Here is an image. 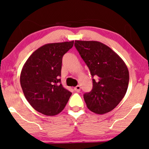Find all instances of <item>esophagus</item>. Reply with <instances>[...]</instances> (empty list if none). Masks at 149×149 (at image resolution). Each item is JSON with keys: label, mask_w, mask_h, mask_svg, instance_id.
<instances>
[{"label": "esophagus", "mask_w": 149, "mask_h": 149, "mask_svg": "<svg viewBox=\"0 0 149 149\" xmlns=\"http://www.w3.org/2000/svg\"><path fill=\"white\" fill-rule=\"evenodd\" d=\"M74 91H77V92H79V91H81V87L79 86V85H77V86H76L74 88Z\"/></svg>", "instance_id": "obj_1"}]
</instances>
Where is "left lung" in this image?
Segmentation results:
<instances>
[{"label": "left lung", "mask_w": 149, "mask_h": 149, "mask_svg": "<svg viewBox=\"0 0 149 149\" xmlns=\"http://www.w3.org/2000/svg\"><path fill=\"white\" fill-rule=\"evenodd\" d=\"M74 46L94 79L83 95L87 107L102 115L113 110L125 96L129 83L127 67L119 55L98 41L75 40Z\"/></svg>", "instance_id": "left-lung-1"}]
</instances>
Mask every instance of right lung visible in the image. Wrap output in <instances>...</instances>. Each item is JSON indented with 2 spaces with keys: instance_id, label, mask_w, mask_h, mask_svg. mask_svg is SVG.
<instances>
[{
  "instance_id": "obj_1",
  "label": "right lung",
  "mask_w": 149,
  "mask_h": 149,
  "mask_svg": "<svg viewBox=\"0 0 149 149\" xmlns=\"http://www.w3.org/2000/svg\"><path fill=\"white\" fill-rule=\"evenodd\" d=\"M74 40L46 44L32 53L22 68L20 84L30 104L47 116L63 111L72 93L61 83L63 56Z\"/></svg>"
}]
</instances>
